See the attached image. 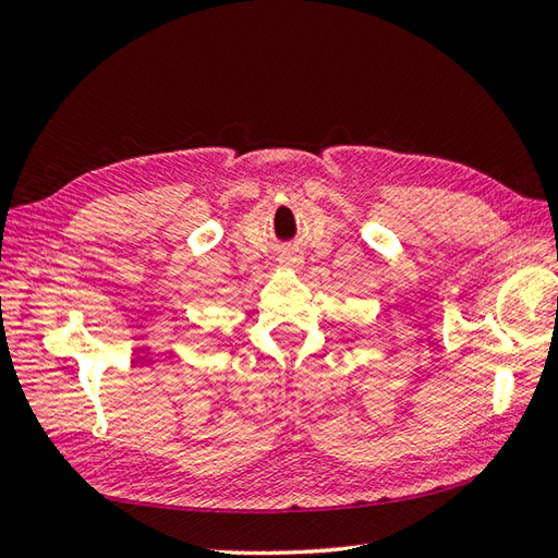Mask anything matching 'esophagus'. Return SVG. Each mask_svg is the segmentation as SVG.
Masks as SVG:
<instances>
[{
  "label": "esophagus",
  "mask_w": 558,
  "mask_h": 558,
  "mask_svg": "<svg viewBox=\"0 0 558 558\" xmlns=\"http://www.w3.org/2000/svg\"><path fill=\"white\" fill-rule=\"evenodd\" d=\"M281 263H283L286 267H291V269H293V267H300V263H302V260H300V258H286V260H281Z\"/></svg>",
  "instance_id": "obj_1"
}]
</instances>
